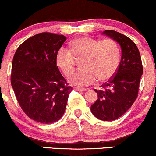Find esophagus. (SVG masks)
I'll return each mask as SVG.
<instances>
[{
	"label": "esophagus",
	"instance_id": "1",
	"mask_svg": "<svg viewBox=\"0 0 156 156\" xmlns=\"http://www.w3.org/2000/svg\"><path fill=\"white\" fill-rule=\"evenodd\" d=\"M74 90H76V91H87L86 89L80 88V87H74Z\"/></svg>",
	"mask_w": 156,
	"mask_h": 156
}]
</instances>
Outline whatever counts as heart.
Instances as JSON below:
<instances>
[{"instance_id": "b5f03b06", "label": "heart", "mask_w": 156, "mask_h": 156, "mask_svg": "<svg viewBox=\"0 0 156 156\" xmlns=\"http://www.w3.org/2000/svg\"><path fill=\"white\" fill-rule=\"evenodd\" d=\"M70 50L60 48L55 60L64 75L69 76L74 69L75 60L82 58L83 68L72 75L71 84L89 86L97 80L105 82L114 76L121 59L119 44L112 39L99 40L88 37L76 38L70 42Z\"/></svg>"}]
</instances>
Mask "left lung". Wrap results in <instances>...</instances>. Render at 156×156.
Returning a JSON list of instances; mask_svg holds the SVG:
<instances>
[{
    "label": "left lung",
    "instance_id": "left-lung-1",
    "mask_svg": "<svg viewBox=\"0 0 156 156\" xmlns=\"http://www.w3.org/2000/svg\"><path fill=\"white\" fill-rule=\"evenodd\" d=\"M102 34L120 44L121 59L114 76L94 91L98 99L91 106L94 116L101 121L116 120L131 108L138 97L143 65L139 50L133 40L118 32L106 30Z\"/></svg>",
    "mask_w": 156,
    "mask_h": 156
}]
</instances>
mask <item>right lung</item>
Segmentation results:
<instances>
[{
  "label": "right lung",
  "instance_id": "add662e5",
  "mask_svg": "<svg viewBox=\"0 0 156 156\" xmlns=\"http://www.w3.org/2000/svg\"><path fill=\"white\" fill-rule=\"evenodd\" d=\"M65 36L37 34L18 47L12 63L11 85L21 108L41 123L56 122L65 113L69 87L57 67L55 57Z\"/></svg>",
  "mask_w": 156,
  "mask_h": 156
}]
</instances>
